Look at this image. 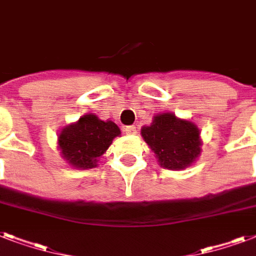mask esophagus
<instances>
[{"label": "esophagus", "mask_w": 256, "mask_h": 256, "mask_svg": "<svg viewBox=\"0 0 256 256\" xmlns=\"http://www.w3.org/2000/svg\"><path fill=\"white\" fill-rule=\"evenodd\" d=\"M124 132H126V134H136V126H128L124 128Z\"/></svg>", "instance_id": "1"}]
</instances>
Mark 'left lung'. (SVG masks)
<instances>
[{"instance_id": "8db88e82", "label": "left lung", "mask_w": 256, "mask_h": 256, "mask_svg": "<svg viewBox=\"0 0 256 256\" xmlns=\"http://www.w3.org/2000/svg\"><path fill=\"white\" fill-rule=\"evenodd\" d=\"M140 136L154 152L160 168L184 170L202 152L198 126L190 120L178 118L174 112H160L152 124L140 128Z\"/></svg>"}]
</instances>
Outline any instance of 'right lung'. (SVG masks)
<instances>
[{
    "mask_svg": "<svg viewBox=\"0 0 256 256\" xmlns=\"http://www.w3.org/2000/svg\"><path fill=\"white\" fill-rule=\"evenodd\" d=\"M120 136L112 120H102L94 112H86L58 134L57 148L62 158L74 168L86 170L98 166V160Z\"/></svg>",
    "mask_w": 256,
    "mask_h": 256,
    "instance_id": "1",
    "label": "right lung"
}]
</instances>
